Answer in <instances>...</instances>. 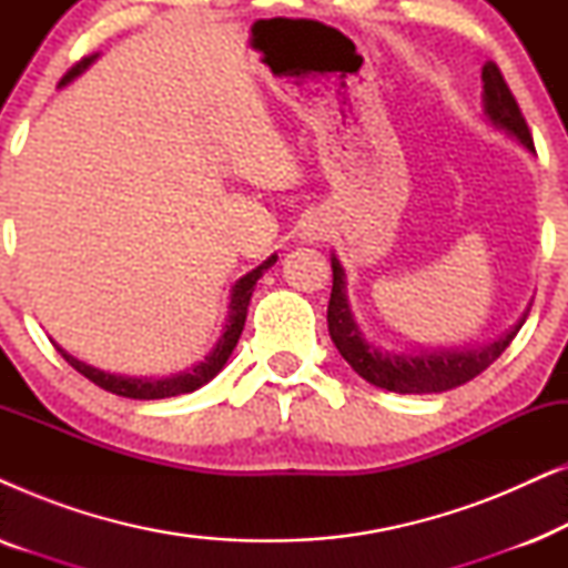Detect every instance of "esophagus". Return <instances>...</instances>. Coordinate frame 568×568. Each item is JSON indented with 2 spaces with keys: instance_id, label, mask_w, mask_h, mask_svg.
<instances>
[{
  "instance_id": "34e87169",
  "label": "esophagus",
  "mask_w": 568,
  "mask_h": 568,
  "mask_svg": "<svg viewBox=\"0 0 568 568\" xmlns=\"http://www.w3.org/2000/svg\"><path fill=\"white\" fill-rule=\"evenodd\" d=\"M313 235H315V232H313Z\"/></svg>"
}]
</instances>
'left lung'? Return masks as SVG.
<instances>
[{
	"label": "left lung",
	"mask_w": 568,
	"mask_h": 568,
	"mask_svg": "<svg viewBox=\"0 0 568 568\" xmlns=\"http://www.w3.org/2000/svg\"><path fill=\"white\" fill-rule=\"evenodd\" d=\"M484 113L486 119L494 123L496 129H504L507 134L517 136V142L525 150L535 152L530 129L523 111H519L515 95H511L509 84L504 82L499 67L494 61H488L484 67ZM333 268V290L328 302V331L331 338L341 356L352 364L356 375L367 379L369 385L383 387V390L400 393V395H422V393H445L453 390L457 385H465L468 379L480 375L486 367L499 359L504 348L511 344V338L517 336V331L523 328L525 317L530 310H525V315L519 317L515 328L504 333L501 338H496L494 344L478 346V348H439V352H418V354H393V352H379L377 346H372L367 338L362 336L359 325H356L352 307L346 300V274L341 261L333 255L331 258Z\"/></svg>",
	"instance_id": "obj_1"
}]
</instances>
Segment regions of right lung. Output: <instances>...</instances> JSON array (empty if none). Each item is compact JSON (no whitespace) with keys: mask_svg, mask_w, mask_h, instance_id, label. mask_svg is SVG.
Segmentation results:
<instances>
[{"mask_svg":"<svg viewBox=\"0 0 568 568\" xmlns=\"http://www.w3.org/2000/svg\"><path fill=\"white\" fill-rule=\"evenodd\" d=\"M98 57H100V53H92V57H84L82 61H77V64L69 69V72L64 74V80H61L59 84H69L74 80V77H80L84 69H88ZM274 263H276V255H271V258L263 261L258 268H253L251 274L237 278L235 286H232L230 305H227V323H224L220 341H216V346L212 348V352H209L204 362H199L196 367L181 372V375H170V377L111 375V372H103L98 367H90V364H84L80 359H74V356L67 354L61 346H57V348L61 352V356H64V359L72 364L77 372H80V375L90 379V383H95L98 387H103V390H108V393L123 395V398L160 400V398H173V395L193 393V390H199L201 385H206L209 379H214L216 375H220L224 364H227L232 348L237 346L240 333H243V328H245L247 305H251L255 282H258V278L266 274V271L274 266Z\"/></svg>","mask_w":568,"mask_h":568,"instance_id":"add662e5","label":"right lung"}]
</instances>
